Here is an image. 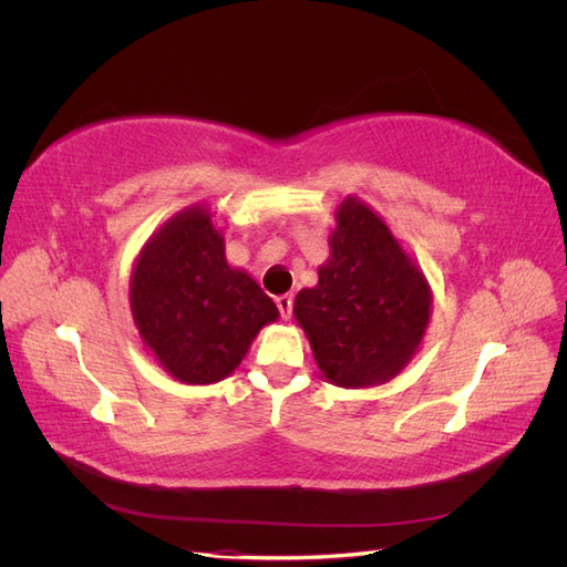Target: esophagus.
<instances>
[{
    "label": "esophagus",
    "instance_id": "esophagus-1",
    "mask_svg": "<svg viewBox=\"0 0 567 567\" xmlns=\"http://www.w3.org/2000/svg\"><path fill=\"white\" fill-rule=\"evenodd\" d=\"M274 302H277V307H279L281 319H288V317H290V310H293V298H290V293L277 296V298H274Z\"/></svg>",
    "mask_w": 567,
    "mask_h": 567
}]
</instances>
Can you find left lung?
I'll return each instance as SVG.
<instances>
[{"label":"left lung","mask_w":567,"mask_h":567,"mask_svg":"<svg viewBox=\"0 0 567 567\" xmlns=\"http://www.w3.org/2000/svg\"><path fill=\"white\" fill-rule=\"evenodd\" d=\"M329 246L319 284L296 296V321L326 381L381 385L416 354L431 321V286L383 217L354 196L338 205Z\"/></svg>","instance_id":"8db88e82"}]
</instances>
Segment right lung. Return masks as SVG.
<instances>
[{
  "label": "right lung",
  "mask_w": 567,
  "mask_h": 567,
  "mask_svg": "<svg viewBox=\"0 0 567 567\" xmlns=\"http://www.w3.org/2000/svg\"><path fill=\"white\" fill-rule=\"evenodd\" d=\"M130 307L146 350L186 385L227 379L262 326L279 319L250 274L227 265L225 236L205 205L148 238L132 271Z\"/></svg>",
  "instance_id": "right-lung-1"
}]
</instances>
